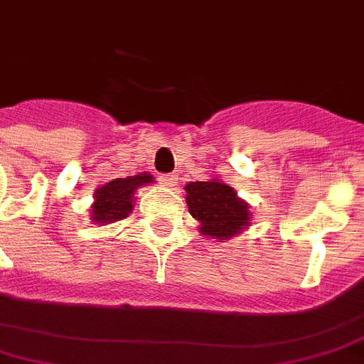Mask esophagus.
I'll use <instances>...</instances> for the list:
<instances>
[{"mask_svg": "<svg viewBox=\"0 0 364 364\" xmlns=\"http://www.w3.org/2000/svg\"><path fill=\"white\" fill-rule=\"evenodd\" d=\"M160 181L164 183V185H168V187H171V185L177 181V176L176 173H162V176H160Z\"/></svg>", "mask_w": 364, "mask_h": 364, "instance_id": "34e87169", "label": "esophagus"}]
</instances>
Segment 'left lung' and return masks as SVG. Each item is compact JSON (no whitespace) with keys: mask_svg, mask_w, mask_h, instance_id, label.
Returning a JSON list of instances; mask_svg holds the SVG:
<instances>
[{"mask_svg":"<svg viewBox=\"0 0 364 364\" xmlns=\"http://www.w3.org/2000/svg\"><path fill=\"white\" fill-rule=\"evenodd\" d=\"M187 205L191 215L200 221V232L215 240H227L249 227V210L225 183L194 181L187 187Z\"/></svg>","mask_w":364,"mask_h":364,"instance_id":"left-lung-1","label":"left lung"}]
</instances>
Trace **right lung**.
<instances>
[{"label": "right lung", "instance_id": "obj_1", "mask_svg": "<svg viewBox=\"0 0 364 364\" xmlns=\"http://www.w3.org/2000/svg\"><path fill=\"white\" fill-rule=\"evenodd\" d=\"M153 181V176L139 173V176L126 177V179H115L100 187L94 194L96 202L92 204V221L107 225V223L121 221L132 211L134 202V191L145 183Z\"/></svg>", "mask_w": 364, "mask_h": 364}]
</instances>
